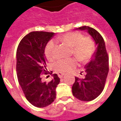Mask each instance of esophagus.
<instances>
[{"instance_id":"34e87169","label":"esophagus","mask_w":121,"mask_h":121,"mask_svg":"<svg viewBox=\"0 0 121 121\" xmlns=\"http://www.w3.org/2000/svg\"><path fill=\"white\" fill-rule=\"evenodd\" d=\"M58 77H59L60 78H63V76H64V74H63V73H58Z\"/></svg>"}]
</instances>
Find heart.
<instances>
[{
  "mask_svg": "<svg viewBox=\"0 0 121 121\" xmlns=\"http://www.w3.org/2000/svg\"><path fill=\"white\" fill-rule=\"evenodd\" d=\"M58 41L72 46V54L76 57L59 59L54 64V69L60 73L69 72L78 64V59L81 62H86L92 58L95 52V43L92 39L83 36L81 33L69 32L57 38ZM56 44L51 40L45 45L44 54L47 60H51L54 58V48Z\"/></svg>",
  "mask_w": 121,
  "mask_h": 121,
  "instance_id": "b5f03b06",
  "label": "heart"
}]
</instances>
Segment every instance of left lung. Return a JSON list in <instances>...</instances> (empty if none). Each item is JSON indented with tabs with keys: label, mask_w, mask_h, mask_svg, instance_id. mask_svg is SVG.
<instances>
[{
	"label": "left lung",
	"mask_w": 121,
	"mask_h": 121,
	"mask_svg": "<svg viewBox=\"0 0 121 121\" xmlns=\"http://www.w3.org/2000/svg\"><path fill=\"white\" fill-rule=\"evenodd\" d=\"M76 29L87 31L97 45L91 60L85 66V77L83 79L76 77L72 87L74 97L82 101H90L98 97L103 90L109 70V58L103 38L98 31L88 26Z\"/></svg>",
	"instance_id": "left-lung-1"
}]
</instances>
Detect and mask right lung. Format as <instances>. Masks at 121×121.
Instances as JSON below:
<instances>
[{
    "instance_id": "right-lung-1",
    "label": "right lung",
    "mask_w": 121,
    "mask_h": 121,
    "mask_svg": "<svg viewBox=\"0 0 121 121\" xmlns=\"http://www.w3.org/2000/svg\"><path fill=\"white\" fill-rule=\"evenodd\" d=\"M54 33L33 31L22 38L17 50L18 81L25 96L33 106L43 108L56 99V88L60 79L56 74L47 83L42 81V74H52L46 71L44 49Z\"/></svg>"
}]
</instances>
